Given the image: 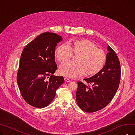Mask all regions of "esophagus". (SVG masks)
Segmentation results:
<instances>
[{"instance_id":"1","label":"esophagus","mask_w":135,"mask_h":135,"mask_svg":"<svg viewBox=\"0 0 135 135\" xmlns=\"http://www.w3.org/2000/svg\"><path fill=\"white\" fill-rule=\"evenodd\" d=\"M65 80L66 82H67V83H70L71 81L68 78H65Z\"/></svg>"}]
</instances>
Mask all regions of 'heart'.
I'll return each instance as SVG.
<instances>
[{
  "label": "heart",
  "mask_w": 135,
  "mask_h": 135,
  "mask_svg": "<svg viewBox=\"0 0 135 135\" xmlns=\"http://www.w3.org/2000/svg\"><path fill=\"white\" fill-rule=\"evenodd\" d=\"M73 54L78 55L76 63H63L59 69L61 75L70 78L85 73L88 76L95 75L101 71L107 62L105 53L88 39L75 40L68 42V45H60L55 51V57L61 63L68 61Z\"/></svg>",
  "instance_id": "b5f03b06"
}]
</instances>
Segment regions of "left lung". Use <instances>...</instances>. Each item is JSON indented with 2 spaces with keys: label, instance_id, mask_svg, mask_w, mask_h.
<instances>
[{
  "label": "left lung",
  "instance_id": "8db88e82",
  "mask_svg": "<svg viewBox=\"0 0 135 135\" xmlns=\"http://www.w3.org/2000/svg\"><path fill=\"white\" fill-rule=\"evenodd\" d=\"M107 50V62L103 69L84 79L89 85L81 81L78 83L76 101L79 107L85 112H95L106 107L118 89L121 75L120 62L115 51L109 46Z\"/></svg>",
  "mask_w": 135,
  "mask_h": 135
}]
</instances>
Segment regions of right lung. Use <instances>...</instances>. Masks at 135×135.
Returning <instances> with one entry per match:
<instances>
[{
  "instance_id": "1",
  "label": "right lung",
  "mask_w": 135,
  "mask_h": 135,
  "mask_svg": "<svg viewBox=\"0 0 135 135\" xmlns=\"http://www.w3.org/2000/svg\"><path fill=\"white\" fill-rule=\"evenodd\" d=\"M60 35L45 32L28 44L22 52L17 74L20 93L25 101L34 107L44 108L64 83L62 76H55L57 69L55 50Z\"/></svg>"
}]
</instances>
